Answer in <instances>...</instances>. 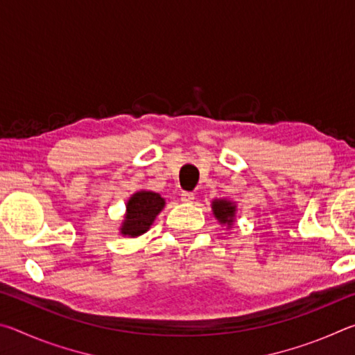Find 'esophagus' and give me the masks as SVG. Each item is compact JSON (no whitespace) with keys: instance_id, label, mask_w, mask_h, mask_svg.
I'll return each instance as SVG.
<instances>
[{"instance_id":"obj_1","label":"esophagus","mask_w":355,"mask_h":355,"mask_svg":"<svg viewBox=\"0 0 355 355\" xmlns=\"http://www.w3.org/2000/svg\"><path fill=\"white\" fill-rule=\"evenodd\" d=\"M194 199H196V196L192 194V192H188V191H183V192H182V202L191 203Z\"/></svg>"}]
</instances>
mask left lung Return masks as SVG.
<instances>
[{
    "label": "left lung",
    "instance_id": "left-lung-1",
    "mask_svg": "<svg viewBox=\"0 0 355 355\" xmlns=\"http://www.w3.org/2000/svg\"><path fill=\"white\" fill-rule=\"evenodd\" d=\"M213 211L214 216L219 219L222 224L232 225L233 216H235V205L227 200H216L213 202Z\"/></svg>",
    "mask_w": 355,
    "mask_h": 355
}]
</instances>
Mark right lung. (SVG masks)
Masks as SVG:
<instances>
[{
    "mask_svg": "<svg viewBox=\"0 0 355 355\" xmlns=\"http://www.w3.org/2000/svg\"><path fill=\"white\" fill-rule=\"evenodd\" d=\"M164 208V199L152 191H139L131 197L127 205V216H125L122 230L123 235L139 236L146 233L153 224L161 209Z\"/></svg>",
    "mask_w": 355,
    "mask_h": 355,
    "instance_id": "right-lung-1",
    "label": "right lung"
}]
</instances>
